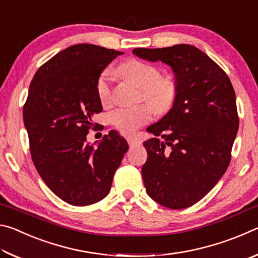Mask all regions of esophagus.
<instances>
[{"label":"esophagus","mask_w":258,"mask_h":258,"mask_svg":"<svg viewBox=\"0 0 258 258\" xmlns=\"http://www.w3.org/2000/svg\"><path fill=\"white\" fill-rule=\"evenodd\" d=\"M127 142H128L130 147H137V146H140L142 143L141 140H140L137 137H128L127 138Z\"/></svg>","instance_id":"obj_1"}]
</instances>
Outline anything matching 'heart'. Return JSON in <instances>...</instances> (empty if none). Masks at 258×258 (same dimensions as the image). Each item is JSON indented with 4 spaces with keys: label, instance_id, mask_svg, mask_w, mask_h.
<instances>
[{
    "label": "heart",
    "instance_id": "heart-1",
    "mask_svg": "<svg viewBox=\"0 0 258 258\" xmlns=\"http://www.w3.org/2000/svg\"><path fill=\"white\" fill-rule=\"evenodd\" d=\"M118 73L126 80L133 82L141 89V99L149 104H140L138 107H124L111 111L108 115V121L118 128L121 133L130 134L139 127L149 123L152 118V109L155 111L166 112L175 102L177 85L171 78L161 77V72L154 64L139 59H130L118 67ZM97 95L101 104L111 101L112 89L110 74L104 71L97 81Z\"/></svg>",
    "mask_w": 258,
    "mask_h": 258
}]
</instances>
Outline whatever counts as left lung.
Instances as JSON below:
<instances>
[{
	"label": "left lung",
	"instance_id": "8db88e82",
	"mask_svg": "<svg viewBox=\"0 0 258 258\" xmlns=\"http://www.w3.org/2000/svg\"><path fill=\"white\" fill-rule=\"evenodd\" d=\"M133 54L169 64L177 85L173 108L147 130L156 137L143 142L147 194L164 207H190L229 167L239 128L233 86L223 69L196 46L134 49Z\"/></svg>",
	"mask_w": 258,
	"mask_h": 258
}]
</instances>
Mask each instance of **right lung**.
Here are the masks:
<instances>
[{"label": "right lung", "mask_w": 258, "mask_h": 258, "mask_svg": "<svg viewBox=\"0 0 258 258\" xmlns=\"http://www.w3.org/2000/svg\"><path fill=\"white\" fill-rule=\"evenodd\" d=\"M121 53L93 44L69 46L43 63L29 85L23 113L33 163L49 189L73 206L106 197L128 149L116 131L95 149L86 143L97 127L91 117L102 111L97 81Z\"/></svg>", "instance_id": "right-lung-1"}]
</instances>
